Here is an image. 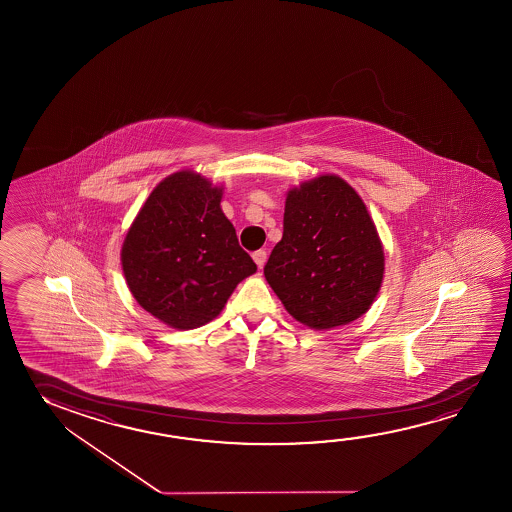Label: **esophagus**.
I'll use <instances>...</instances> for the list:
<instances>
[{"label": "esophagus", "instance_id": "34e87169", "mask_svg": "<svg viewBox=\"0 0 512 512\" xmlns=\"http://www.w3.org/2000/svg\"><path fill=\"white\" fill-rule=\"evenodd\" d=\"M253 260H255V264L262 269V266L266 264V260H268V252L266 250H257V252H253Z\"/></svg>", "mask_w": 512, "mask_h": 512}]
</instances>
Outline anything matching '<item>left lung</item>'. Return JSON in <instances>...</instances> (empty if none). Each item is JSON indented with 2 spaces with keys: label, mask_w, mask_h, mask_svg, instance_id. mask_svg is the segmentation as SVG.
<instances>
[{
  "label": "left lung",
  "mask_w": 512,
  "mask_h": 512,
  "mask_svg": "<svg viewBox=\"0 0 512 512\" xmlns=\"http://www.w3.org/2000/svg\"><path fill=\"white\" fill-rule=\"evenodd\" d=\"M264 275L287 312L310 328L362 316L384 277V252L361 196L336 175L287 194L284 235Z\"/></svg>",
  "instance_id": "left-lung-1"
}]
</instances>
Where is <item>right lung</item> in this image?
<instances>
[{
  "mask_svg": "<svg viewBox=\"0 0 512 512\" xmlns=\"http://www.w3.org/2000/svg\"><path fill=\"white\" fill-rule=\"evenodd\" d=\"M219 202V187L180 171L153 189L126 234V284L137 303L169 327L209 323L235 285L257 271Z\"/></svg>",
  "mask_w": 512,
  "mask_h": 512,
  "instance_id": "1",
  "label": "right lung"
}]
</instances>
